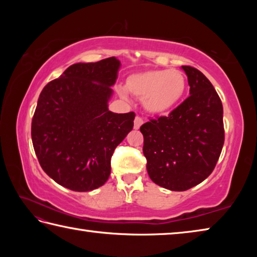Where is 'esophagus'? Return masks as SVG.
I'll list each match as a JSON object with an SVG mask.
<instances>
[{
    "instance_id": "esophagus-1",
    "label": "esophagus",
    "mask_w": 257,
    "mask_h": 257,
    "mask_svg": "<svg viewBox=\"0 0 257 257\" xmlns=\"http://www.w3.org/2000/svg\"><path fill=\"white\" fill-rule=\"evenodd\" d=\"M144 123V121H143V119L141 118V116H136L135 118V121H134V127L135 129H139L141 128V125Z\"/></svg>"
}]
</instances>
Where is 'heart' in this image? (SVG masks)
Instances as JSON below:
<instances>
[{"label":"heart","mask_w":257,"mask_h":257,"mask_svg":"<svg viewBox=\"0 0 257 257\" xmlns=\"http://www.w3.org/2000/svg\"><path fill=\"white\" fill-rule=\"evenodd\" d=\"M125 89L143 99L147 111L163 114L180 101L186 89V77L176 69L147 70L130 75L125 80Z\"/></svg>","instance_id":"obj_1"}]
</instances>
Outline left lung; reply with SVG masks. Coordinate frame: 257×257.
Segmentation results:
<instances>
[{
    "label": "left lung",
    "instance_id": "8db88e82",
    "mask_svg": "<svg viewBox=\"0 0 257 257\" xmlns=\"http://www.w3.org/2000/svg\"><path fill=\"white\" fill-rule=\"evenodd\" d=\"M189 96L168 116L141 127L147 172L163 188L184 191L214 170L224 143L222 102L210 80L196 68L182 66Z\"/></svg>",
    "mask_w": 257,
    "mask_h": 257
}]
</instances>
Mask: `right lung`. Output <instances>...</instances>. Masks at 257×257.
Listing matches in <instances>:
<instances>
[{
  "label": "right lung",
  "instance_id": "1",
  "mask_svg": "<svg viewBox=\"0 0 257 257\" xmlns=\"http://www.w3.org/2000/svg\"><path fill=\"white\" fill-rule=\"evenodd\" d=\"M119 68L114 56L75 63L38 98L32 121L35 153L46 175L68 189L89 191L105 184L113 152L134 127V112L107 108Z\"/></svg>",
  "mask_w": 257,
  "mask_h": 257
}]
</instances>
